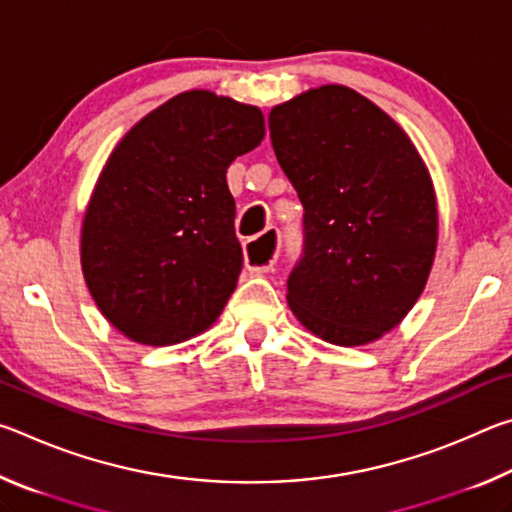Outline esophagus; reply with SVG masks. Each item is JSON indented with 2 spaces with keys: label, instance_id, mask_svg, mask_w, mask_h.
Masks as SVG:
<instances>
[{
  "label": "esophagus",
  "instance_id": "esophagus-1",
  "mask_svg": "<svg viewBox=\"0 0 512 512\" xmlns=\"http://www.w3.org/2000/svg\"><path fill=\"white\" fill-rule=\"evenodd\" d=\"M277 253H280V232L275 228H268L262 237L248 239L244 244L246 255V268L250 273H268L273 271L277 262Z\"/></svg>",
  "mask_w": 512,
  "mask_h": 512
}]
</instances>
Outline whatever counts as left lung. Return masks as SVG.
<instances>
[{"label":"left lung","instance_id":"8db88e82","mask_svg":"<svg viewBox=\"0 0 512 512\" xmlns=\"http://www.w3.org/2000/svg\"><path fill=\"white\" fill-rule=\"evenodd\" d=\"M268 131L305 207L289 307L327 343L377 341L420 298L436 255V194L420 153L384 110L345 85L280 103Z\"/></svg>","mask_w":512,"mask_h":512}]
</instances>
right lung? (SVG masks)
Listing matches in <instances>:
<instances>
[{"mask_svg":"<svg viewBox=\"0 0 512 512\" xmlns=\"http://www.w3.org/2000/svg\"><path fill=\"white\" fill-rule=\"evenodd\" d=\"M264 140L262 110L192 90L124 135L85 210L81 266L112 327L142 345L205 332L244 253L225 173Z\"/></svg>","mask_w":512,"mask_h":512,"instance_id":"add662e5","label":"right lung"}]
</instances>
